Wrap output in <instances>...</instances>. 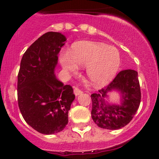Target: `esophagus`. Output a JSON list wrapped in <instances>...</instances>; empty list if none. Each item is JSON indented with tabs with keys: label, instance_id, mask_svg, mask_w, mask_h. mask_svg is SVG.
<instances>
[{
	"label": "esophagus",
	"instance_id": "1",
	"mask_svg": "<svg viewBox=\"0 0 159 159\" xmlns=\"http://www.w3.org/2000/svg\"><path fill=\"white\" fill-rule=\"evenodd\" d=\"M74 93H75V95L78 96V95H80V94H82L83 91H81V89H78V88H75V89H74Z\"/></svg>",
	"mask_w": 159,
	"mask_h": 159
}]
</instances>
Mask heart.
Returning <instances> with one entry per match:
<instances>
[{"instance_id": "obj_1", "label": "heart", "mask_w": 159, "mask_h": 159, "mask_svg": "<svg viewBox=\"0 0 159 159\" xmlns=\"http://www.w3.org/2000/svg\"><path fill=\"white\" fill-rule=\"evenodd\" d=\"M60 61L64 69L70 73L77 71V66H87L90 81L96 87H102L115 78L121 65V57L116 48L102 43L83 41L75 44L70 54L63 53Z\"/></svg>"}]
</instances>
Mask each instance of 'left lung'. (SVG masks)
I'll use <instances>...</instances> for the list:
<instances>
[{"mask_svg":"<svg viewBox=\"0 0 159 159\" xmlns=\"http://www.w3.org/2000/svg\"><path fill=\"white\" fill-rule=\"evenodd\" d=\"M118 90L121 94L120 105L106 101L108 92ZM92 101L91 118L102 129L116 130L127 125L139 109L141 89L138 72L128 69L120 71L105 89L91 95Z\"/></svg>","mask_w":159,"mask_h":159,"instance_id":"1","label":"left lung"}]
</instances>
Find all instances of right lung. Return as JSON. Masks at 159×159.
I'll use <instances>...</instances> for the list:
<instances>
[{
    "mask_svg": "<svg viewBox=\"0 0 159 159\" xmlns=\"http://www.w3.org/2000/svg\"><path fill=\"white\" fill-rule=\"evenodd\" d=\"M66 38L47 32L25 51L17 75V101L25 121L44 134L61 131L68 123V111L75 100L73 89L64 85L54 69Z\"/></svg>",
    "mask_w": 159,
    "mask_h": 159,
    "instance_id": "right-lung-1",
    "label": "right lung"
}]
</instances>
